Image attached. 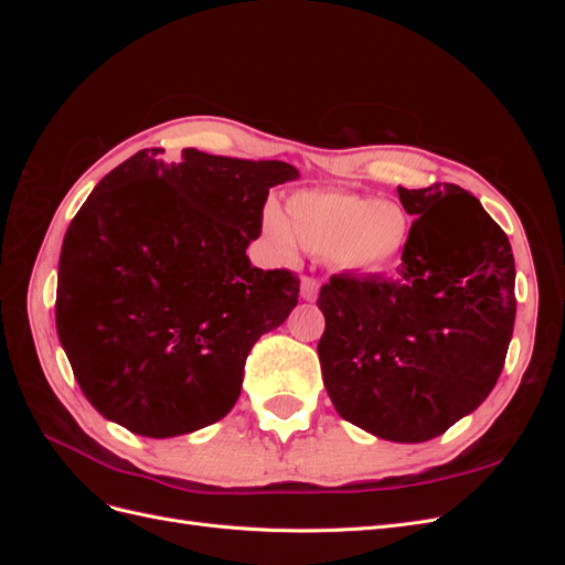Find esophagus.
Instances as JSON below:
<instances>
[{"label": "esophagus", "mask_w": 565, "mask_h": 565, "mask_svg": "<svg viewBox=\"0 0 565 565\" xmlns=\"http://www.w3.org/2000/svg\"><path fill=\"white\" fill-rule=\"evenodd\" d=\"M318 289H320V285L316 278H309V276L301 278V299L303 301H316Z\"/></svg>", "instance_id": "esophagus-1"}]
</instances>
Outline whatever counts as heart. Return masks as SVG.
Masks as SVG:
<instances>
[{
    "label": "heart",
    "mask_w": 565,
    "mask_h": 565,
    "mask_svg": "<svg viewBox=\"0 0 565 565\" xmlns=\"http://www.w3.org/2000/svg\"><path fill=\"white\" fill-rule=\"evenodd\" d=\"M413 221L396 202L347 191H299L285 202V214H264V235L287 256L295 241L322 254L334 270L349 276H377L401 259Z\"/></svg>",
    "instance_id": "b5f03b06"
}]
</instances>
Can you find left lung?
Returning <instances> with one entry per match:
<instances>
[{
    "instance_id": "obj_1",
    "label": "left lung",
    "mask_w": 565,
    "mask_h": 565,
    "mask_svg": "<svg viewBox=\"0 0 565 565\" xmlns=\"http://www.w3.org/2000/svg\"><path fill=\"white\" fill-rule=\"evenodd\" d=\"M413 233L396 276L320 287L322 382L347 422L424 443L471 415L504 367L516 318L509 237L452 183L398 185Z\"/></svg>"
}]
</instances>
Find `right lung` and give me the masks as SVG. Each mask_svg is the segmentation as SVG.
Masks as SVG:
<instances>
[{
    "mask_svg": "<svg viewBox=\"0 0 565 565\" xmlns=\"http://www.w3.org/2000/svg\"><path fill=\"white\" fill-rule=\"evenodd\" d=\"M160 152H136L98 181L65 231L56 287V330L82 393L148 438L226 417L256 339L299 297L292 273L245 254L268 191L299 179L297 167Z\"/></svg>",
    "mask_w": 565,
    "mask_h": 565,
    "instance_id": "right-lung-1",
    "label": "right lung"
}]
</instances>
